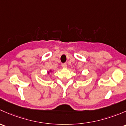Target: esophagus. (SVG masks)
I'll return each mask as SVG.
<instances>
[{
    "label": "esophagus",
    "instance_id": "obj_1",
    "mask_svg": "<svg viewBox=\"0 0 126 126\" xmlns=\"http://www.w3.org/2000/svg\"><path fill=\"white\" fill-rule=\"evenodd\" d=\"M62 67H63V68H66V67H67V63H62Z\"/></svg>",
    "mask_w": 126,
    "mask_h": 126
}]
</instances>
